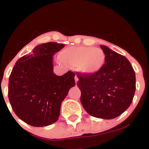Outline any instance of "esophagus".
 <instances>
[{"instance_id":"esophagus-1","label":"esophagus","mask_w":149,"mask_h":149,"mask_svg":"<svg viewBox=\"0 0 149 149\" xmlns=\"http://www.w3.org/2000/svg\"><path fill=\"white\" fill-rule=\"evenodd\" d=\"M75 82H76V83H77V82H78V76H76H76H75Z\"/></svg>"}]
</instances>
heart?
<instances>
[{
    "mask_svg": "<svg viewBox=\"0 0 149 149\" xmlns=\"http://www.w3.org/2000/svg\"><path fill=\"white\" fill-rule=\"evenodd\" d=\"M61 60L86 75L100 72L106 62L105 54L102 49L92 47H67L61 52Z\"/></svg>",
    "mask_w": 149,
    "mask_h": 149,
    "instance_id": "obj_1",
    "label": "heart"
}]
</instances>
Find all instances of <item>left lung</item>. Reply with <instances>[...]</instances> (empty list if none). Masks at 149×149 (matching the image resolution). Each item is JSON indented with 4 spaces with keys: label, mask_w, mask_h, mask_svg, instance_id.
<instances>
[{
    "label": "left lung",
    "mask_w": 149,
    "mask_h": 149,
    "mask_svg": "<svg viewBox=\"0 0 149 149\" xmlns=\"http://www.w3.org/2000/svg\"><path fill=\"white\" fill-rule=\"evenodd\" d=\"M106 62L100 72L77 73L80 102L88 113L102 119H113L130 106L136 90V77L128 59L104 45H100Z\"/></svg>",
    "instance_id": "left-lung-1"
}]
</instances>
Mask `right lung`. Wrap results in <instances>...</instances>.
<instances>
[{
    "instance_id": "add662e5",
    "label": "right lung",
    "mask_w": 149,
    "mask_h": 149,
    "mask_svg": "<svg viewBox=\"0 0 149 149\" xmlns=\"http://www.w3.org/2000/svg\"><path fill=\"white\" fill-rule=\"evenodd\" d=\"M64 47L54 42L40 44L13 67L8 98L15 114L30 125L44 127L57 121L61 102L76 85L72 71L61 76L53 72V55Z\"/></svg>"
}]
</instances>
